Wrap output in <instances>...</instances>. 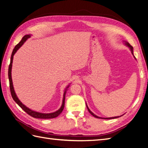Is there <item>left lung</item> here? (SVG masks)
I'll return each instance as SVG.
<instances>
[{
  "instance_id": "obj_1",
  "label": "left lung",
  "mask_w": 148,
  "mask_h": 148,
  "mask_svg": "<svg viewBox=\"0 0 148 148\" xmlns=\"http://www.w3.org/2000/svg\"><path fill=\"white\" fill-rule=\"evenodd\" d=\"M125 44H126V46H127L130 49V50H131V51L132 54L134 56V54H133V47H132V45H130V43H128V42H125ZM134 58H135V57H134ZM86 107H87V108H88V111H89V112L90 114H91V115H92L94 117H96V118H99V119H115V118H117V117H119V116H116V117H99V116H97L96 115L94 114L92 112L90 111V109H89V108H88V106H87V104H86Z\"/></svg>"
}]
</instances>
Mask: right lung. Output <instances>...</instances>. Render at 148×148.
I'll return each mask as SVG.
<instances>
[{
    "label": "right lung",
    "instance_id": "obj_1",
    "mask_svg": "<svg viewBox=\"0 0 148 148\" xmlns=\"http://www.w3.org/2000/svg\"><path fill=\"white\" fill-rule=\"evenodd\" d=\"M31 37V35H25L23 37H22V40L20 41V42L18 44H17L16 46H15L14 49H13V51L12 53V55H11V58H10V62L9 66V71H8V76H9V86H10V93L11 95H12V97L13 98V99L15 101V102L19 106L23 109V110L27 112L29 115L31 116L35 117V118H39V119H52V118H55V117H58L60 113H61L63 111L64 108V104H65V97H66V90L67 89L69 88V86H68L65 91H64V96H63V101H62V104L61 107L57 111L54 112H52V113H48V114H45V113H41V112H38L36 111H34L31 109H30L29 108H27L25 105L22 104L20 100L18 99V97H17L16 92L14 91V87H13V84H12V75H11V71H12V62H13V58H14V55L15 54V53L17 52V51L19 49L23 44L25 42L27 39Z\"/></svg>",
    "mask_w": 148,
    "mask_h": 148
}]
</instances>
